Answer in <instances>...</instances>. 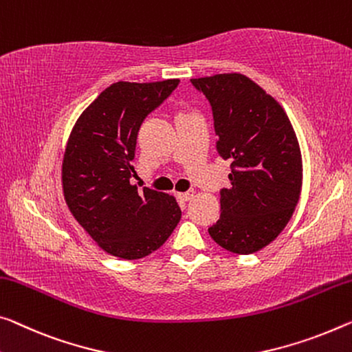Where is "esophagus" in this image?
Masks as SVG:
<instances>
[{"mask_svg":"<svg viewBox=\"0 0 352 352\" xmlns=\"http://www.w3.org/2000/svg\"><path fill=\"white\" fill-rule=\"evenodd\" d=\"M195 192L193 190H188V192H182V193H177V198L181 199V201H190L193 198Z\"/></svg>","mask_w":352,"mask_h":352,"instance_id":"esophagus-1","label":"esophagus"}]
</instances>
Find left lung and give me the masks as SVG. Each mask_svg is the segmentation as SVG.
<instances>
[{
  "instance_id": "obj_1",
  "label": "left lung",
  "mask_w": 352,
  "mask_h": 352,
  "mask_svg": "<svg viewBox=\"0 0 352 352\" xmlns=\"http://www.w3.org/2000/svg\"><path fill=\"white\" fill-rule=\"evenodd\" d=\"M190 82L212 108L217 153L231 162L230 187L220 190V219L208 231L228 252L250 255L282 232L299 201V143L278 102L245 75Z\"/></svg>"
}]
</instances>
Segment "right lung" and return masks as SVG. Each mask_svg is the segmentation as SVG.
<instances>
[{
    "label": "right lung",
    "instance_id": "obj_1",
    "mask_svg": "<svg viewBox=\"0 0 352 352\" xmlns=\"http://www.w3.org/2000/svg\"><path fill=\"white\" fill-rule=\"evenodd\" d=\"M179 80L118 82L78 118L63 160L64 198L85 231L113 256L140 259L165 244L181 220L170 195L132 186L138 131Z\"/></svg>",
    "mask_w": 352,
    "mask_h": 352
}]
</instances>
